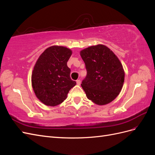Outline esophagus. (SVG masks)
I'll return each mask as SVG.
<instances>
[{"label":"esophagus","mask_w":155,"mask_h":155,"mask_svg":"<svg viewBox=\"0 0 155 155\" xmlns=\"http://www.w3.org/2000/svg\"><path fill=\"white\" fill-rule=\"evenodd\" d=\"M76 83H77V85H79L81 84V81H80V79H78V80L76 81Z\"/></svg>","instance_id":"obj_1"}]
</instances>
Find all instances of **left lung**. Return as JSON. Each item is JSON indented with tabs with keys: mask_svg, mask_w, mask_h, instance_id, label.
<instances>
[{
	"mask_svg": "<svg viewBox=\"0 0 155 155\" xmlns=\"http://www.w3.org/2000/svg\"><path fill=\"white\" fill-rule=\"evenodd\" d=\"M87 76L81 84L88 100L99 105H106L118 96L125 72L117 56L103 45L92 46L80 51Z\"/></svg>",
	"mask_w": 155,
	"mask_h": 155,
	"instance_id": "left-lung-1",
	"label": "left lung"
}]
</instances>
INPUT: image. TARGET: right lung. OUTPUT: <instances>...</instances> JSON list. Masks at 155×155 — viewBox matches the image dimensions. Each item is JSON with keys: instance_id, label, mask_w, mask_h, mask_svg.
Instances as JSON below:
<instances>
[{"instance_id": "1", "label": "right lung", "mask_w": 155, "mask_h": 155, "mask_svg": "<svg viewBox=\"0 0 155 155\" xmlns=\"http://www.w3.org/2000/svg\"><path fill=\"white\" fill-rule=\"evenodd\" d=\"M70 49L52 46L37 59L31 75V84L37 97L48 106H56L66 99L76 82L70 78L67 62L72 55Z\"/></svg>"}]
</instances>
